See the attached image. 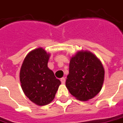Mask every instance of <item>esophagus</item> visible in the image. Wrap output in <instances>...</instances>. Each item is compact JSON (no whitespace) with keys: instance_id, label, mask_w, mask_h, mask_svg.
Masks as SVG:
<instances>
[{"instance_id":"obj_1","label":"esophagus","mask_w":123,"mask_h":123,"mask_svg":"<svg viewBox=\"0 0 123 123\" xmlns=\"http://www.w3.org/2000/svg\"><path fill=\"white\" fill-rule=\"evenodd\" d=\"M61 81L62 84H65V78H62L61 79Z\"/></svg>"}]
</instances>
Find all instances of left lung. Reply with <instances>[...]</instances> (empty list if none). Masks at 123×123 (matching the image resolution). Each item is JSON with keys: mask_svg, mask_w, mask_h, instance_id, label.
Masks as SVG:
<instances>
[{"mask_svg": "<svg viewBox=\"0 0 123 123\" xmlns=\"http://www.w3.org/2000/svg\"><path fill=\"white\" fill-rule=\"evenodd\" d=\"M104 74V67L95 54L88 51H78L70 60L66 86L76 99L87 101L101 90Z\"/></svg>", "mask_w": 123, "mask_h": 123, "instance_id": "left-lung-1", "label": "left lung"}]
</instances>
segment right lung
Returning a JSON list of instances; mask_svg holds the SVG:
<instances>
[{
	"label": "right lung",
	"instance_id": "obj_1",
	"mask_svg": "<svg viewBox=\"0 0 123 123\" xmlns=\"http://www.w3.org/2000/svg\"><path fill=\"white\" fill-rule=\"evenodd\" d=\"M49 56L41 48L33 49L25 57L19 72L21 86L25 95L40 106L53 101L61 84L48 67Z\"/></svg>",
	"mask_w": 123,
	"mask_h": 123
}]
</instances>
